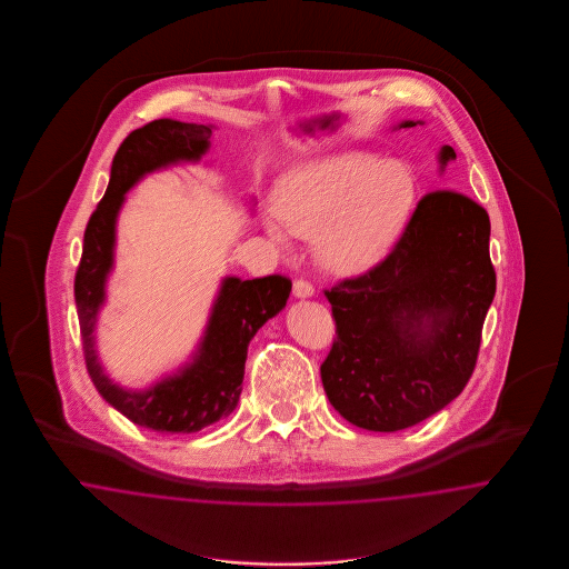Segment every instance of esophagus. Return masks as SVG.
Masks as SVG:
<instances>
[{"instance_id": "1", "label": "esophagus", "mask_w": 569, "mask_h": 569, "mask_svg": "<svg viewBox=\"0 0 569 569\" xmlns=\"http://www.w3.org/2000/svg\"><path fill=\"white\" fill-rule=\"evenodd\" d=\"M312 293H315V288H312V283H310L309 279L298 277V279L293 281V296H296V298H310Z\"/></svg>"}]
</instances>
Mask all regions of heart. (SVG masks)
Returning a JSON list of instances; mask_svg holds the SVG:
<instances>
[{
	"label": "heart",
	"mask_w": 569,
	"mask_h": 569,
	"mask_svg": "<svg viewBox=\"0 0 569 569\" xmlns=\"http://www.w3.org/2000/svg\"><path fill=\"white\" fill-rule=\"evenodd\" d=\"M417 177L400 160L361 150L312 158L286 172L273 191V214L288 236L319 240L336 273H361L383 259L409 223ZM273 240L283 241L271 224Z\"/></svg>",
	"instance_id": "heart-1"
}]
</instances>
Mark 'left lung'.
I'll list each match as a JSON object with an SVG mask.
<instances>
[{"mask_svg": "<svg viewBox=\"0 0 569 569\" xmlns=\"http://www.w3.org/2000/svg\"><path fill=\"white\" fill-rule=\"evenodd\" d=\"M455 156L440 150L442 169ZM495 292L488 212L459 191L426 193L386 259L326 290L336 338L321 381L331 407L371 431L445 409L476 369Z\"/></svg>", "mask_w": 569, "mask_h": 569, "instance_id": "8db88e82", "label": "left lung"}]
</instances>
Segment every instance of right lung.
<instances>
[{
	"label": "right lung",
	"instance_id": "obj_1",
	"mask_svg": "<svg viewBox=\"0 0 569 569\" xmlns=\"http://www.w3.org/2000/svg\"><path fill=\"white\" fill-rule=\"evenodd\" d=\"M212 124L158 119L131 131L117 150L110 183L87 223L83 254L74 276V302L87 373L96 390L119 413L141 428L191 433L217 423L238 407L248 345L286 307L292 281L283 276L224 277L208 319L207 333L191 365L154 388L133 392L103 376L93 348V326L103 302L106 277L114 257V224L131 190L146 172L179 160H200L210 146Z\"/></svg>",
	"mask_w": 569,
	"mask_h": 569
}]
</instances>
